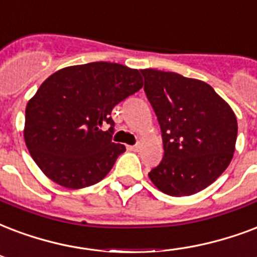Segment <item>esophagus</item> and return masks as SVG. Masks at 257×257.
<instances>
[{
    "label": "esophagus",
    "instance_id": "34e87169",
    "mask_svg": "<svg viewBox=\"0 0 257 257\" xmlns=\"http://www.w3.org/2000/svg\"><path fill=\"white\" fill-rule=\"evenodd\" d=\"M128 150L129 151H135V152H137V151L140 150V146L137 144V146H128Z\"/></svg>",
    "mask_w": 257,
    "mask_h": 257
}]
</instances>
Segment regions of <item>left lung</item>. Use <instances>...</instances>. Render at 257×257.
Masks as SVG:
<instances>
[{"label": "left lung", "instance_id": "1", "mask_svg": "<svg viewBox=\"0 0 257 257\" xmlns=\"http://www.w3.org/2000/svg\"><path fill=\"white\" fill-rule=\"evenodd\" d=\"M142 74L164 147L163 159L148 174L151 182L171 197L206 189L228 168L234 154V111L206 82L155 68Z\"/></svg>", "mask_w": 257, "mask_h": 257}]
</instances>
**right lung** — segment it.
Listing matches in <instances>:
<instances>
[{
  "mask_svg": "<svg viewBox=\"0 0 257 257\" xmlns=\"http://www.w3.org/2000/svg\"><path fill=\"white\" fill-rule=\"evenodd\" d=\"M143 87L136 68L93 62L64 67L27 103L24 140L43 174L66 189H83L107 175L125 146L111 142V110ZM110 124L107 131L103 126Z\"/></svg>",
  "mask_w": 257,
  "mask_h": 257,
  "instance_id": "add662e5",
  "label": "right lung"
}]
</instances>
